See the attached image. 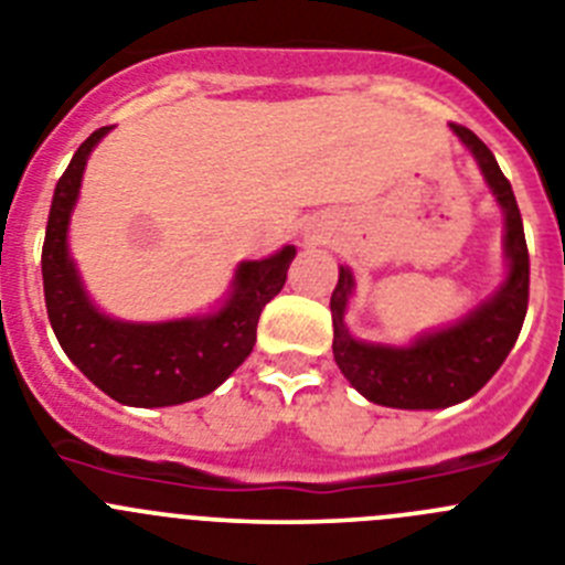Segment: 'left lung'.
Masks as SVG:
<instances>
[{
	"mask_svg": "<svg viewBox=\"0 0 565 565\" xmlns=\"http://www.w3.org/2000/svg\"><path fill=\"white\" fill-rule=\"evenodd\" d=\"M450 129L476 157L481 177L504 213L507 276L490 298L476 303L456 323L416 334L408 345H391L369 343L349 332L343 315L354 292V276L340 264L338 287L329 301L334 363L369 403L385 408L436 411L470 399L501 369L526 318L530 253L510 180L501 174L492 151L470 129L456 124H450Z\"/></svg>",
	"mask_w": 565,
	"mask_h": 565,
	"instance_id": "8db88e82",
	"label": "left lung"
}]
</instances>
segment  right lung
<instances>
[{
  "label": "right lung",
  "mask_w": 565,
  "mask_h": 565,
  "mask_svg": "<svg viewBox=\"0 0 565 565\" xmlns=\"http://www.w3.org/2000/svg\"><path fill=\"white\" fill-rule=\"evenodd\" d=\"M109 129L86 137L55 185L42 250L50 327L64 354L111 399L131 408L191 403L220 388L253 352L262 309L281 292L295 247L238 264L225 301L207 315L143 323L100 312L81 281L67 238L86 160Z\"/></svg>",
  "instance_id": "1"
}]
</instances>
